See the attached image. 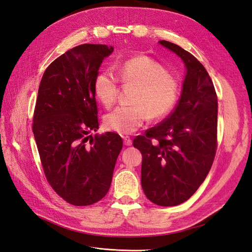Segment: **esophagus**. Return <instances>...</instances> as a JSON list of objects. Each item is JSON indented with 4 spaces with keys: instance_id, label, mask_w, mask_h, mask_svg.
Listing matches in <instances>:
<instances>
[{
    "instance_id": "esophagus-1",
    "label": "esophagus",
    "mask_w": 252,
    "mask_h": 252,
    "mask_svg": "<svg viewBox=\"0 0 252 252\" xmlns=\"http://www.w3.org/2000/svg\"><path fill=\"white\" fill-rule=\"evenodd\" d=\"M124 144L126 145V146L132 145V139L129 138L128 136H125V137H124Z\"/></svg>"
}]
</instances>
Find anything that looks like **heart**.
I'll return each instance as SVG.
<instances>
[{
	"mask_svg": "<svg viewBox=\"0 0 252 252\" xmlns=\"http://www.w3.org/2000/svg\"><path fill=\"white\" fill-rule=\"evenodd\" d=\"M117 77L125 85L134 86L133 105L120 106L104 118L106 128L119 134H132L151 116L161 119L168 115L179 98L180 84L163 65L145 55L134 56L119 65ZM96 98L106 107L116 99L118 80L112 72L101 71L93 81Z\"/></svg>",
	"mask_w": 252,
	"mask_h": 252,
	"instance_id": "obj_1",
	"label": "heart"
}]
</instances>
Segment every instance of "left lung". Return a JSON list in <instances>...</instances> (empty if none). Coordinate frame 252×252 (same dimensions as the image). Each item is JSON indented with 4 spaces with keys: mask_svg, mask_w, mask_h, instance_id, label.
<instances>
[{
    "mask_svg": "<svg viewBox=\"0 0 252 252\" xmlns=\"http://www.w3.org/2000/svg\"><path fill=\"white\" fill-rule=\"evenodd\" d=\"M160 44L184 61L186 77L172 113L137 136L134 147L142 154L141 185L146 197L162 207L188 200L206 180L217 150L218 98L203 65L172 42Z\"/></svg>",
    "mask_w": 252,
    "mask_h": 252,
    "instance_id": "8db88e82",
    "label": "left lung"
}]
</instances>
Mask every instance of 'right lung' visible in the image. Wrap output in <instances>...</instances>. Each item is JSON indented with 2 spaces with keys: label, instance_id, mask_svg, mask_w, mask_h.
Listing matches in <instances>:
<instances>
[{
  "label": "right lung",
  "instance_id": "add662e5",
  "mask_svg": "<svg viewBox=\"0 0 252 252\" xmlns=\"http://www.w3.org/2000/svg\"><path fill=\"white\" fill-rule=\"evenodd\" d=\"M113 46L85 43L45 69L37 95L33 134L51 187L73 206H90L109 191L123 139L98 129L93 81Z\"/></svg>",
  "mask_w": 252,
  "mask_h": 252
}]
</instances>
